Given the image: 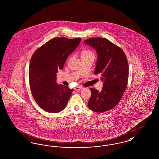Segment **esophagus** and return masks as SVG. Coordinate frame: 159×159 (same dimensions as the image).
I'll return each instance as SVG.
<instances>
[{
    "label": "esophagus",
    "mask_w": 159,
    "mask_h": 159,
    "mask_svg": "<svg viewBox=\"0 0 159 159\" xmlns=\"http://www.w3.org/2000/svg\"><path fill=\"white\" fill-rule=\"evenodd\" d=\"M83 88H82V87H81V86H77V87L75 88V91H79L82 90Z\"/></svg>",
    "instance_id": "1"
}]
</instances>
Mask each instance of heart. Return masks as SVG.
<instances>
[{"instance_id":"heart-1","label":"heart","mask_w":159,"mask_h":159,"mask_svg":"<svg viewBox=\"0 0 159 159\" xmlns=\"http://www.w3.org/2000/svg\"><path fill=\"white\" fill-rule=\"evenodd\" d=\"M93 55V53L91 51L87 50V49H84L81 53V57L88 56V55Z\"/></svg>"}]
</instances>
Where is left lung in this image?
I'll return each instance as SVG.
<instances>
[{"instance_id":"left-lung-1","label":"left lung","mask_w":159,"mask_h":159,"mask_svg":"<svg viewBox=\"0 0 159 159\" xmlns=\"http://www.w3.org/2000/svg\"><path fill=\"white\" fill-rule=\"evenodd\" d=\"M97 51L98 58L94 74L100 75L103 81L101 92L91 88L88 107L102 113L111 110L120 102L127 88L129 64L121 48L104 38H91L84 41Z\"/></svg>"}]
</instances>
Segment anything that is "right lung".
Instances as JSON below:
<instances>
[{
  "label": "right lung",
  "instance_id": "add662e5",
  "mask_svg": "<svg viewBox=\"0 0 159 159\" xmlns=\"http://www.w3.org/2000/svg\"><path fill=\"white\" fill-rule=\"evenodd\" d=\"M80 41V38H54L32 56L29 69L30 91L39 106L46 112H61L66 106L73 89L57 84L56 73L63 68L66 58Z\"/></svg>",
  "mask_w": 159,
  "mask_h": 159
}]
</instances>
